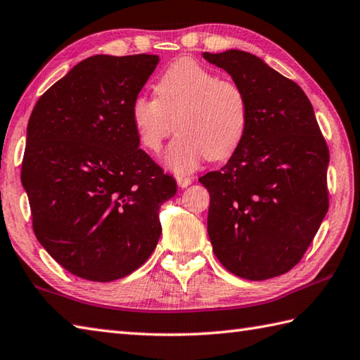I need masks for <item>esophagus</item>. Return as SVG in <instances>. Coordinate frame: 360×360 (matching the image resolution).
<instances>
[{"instance_id":"esophagus-1","label":"esophagus","mask_w":360,"mask_h":360,"mask_svg":"<svg viewBox=\"0 0 360 360\" xmlns=\"http://www.w3.org/2000/svg\"><path fill=\"white\" fill-rule=\"evenodd\" d=\"M176 181H178V186L182 188L188 187L193 182V179L190 178V176H176Z\"/></svg>"}]
</instances>
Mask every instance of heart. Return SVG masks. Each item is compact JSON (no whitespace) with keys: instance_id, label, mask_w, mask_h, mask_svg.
<instances>
[{"instance_id":"b5f03b06","label":"heart","mask_w":360,"mask_h":360,"mask_svg":"<svg viewBox=\"0 0 360 360\" xmlns=\"http://www.w3.org/2000/svg\"><path fill=\"white\" fill-rule=\"evenodd\" d=\"M154 98L139 95L131 120L143 150L159 153L173 129L178 136L165 153V165L174 173H190L209 158L231 156L248 124V104L242 87L220 79L193 59H179L154 82Z\"/></svg>"}]
</instances>
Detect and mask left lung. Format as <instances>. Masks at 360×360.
<instances>
[{"label": "left lung", "mask_w": 360, "mask_h": 360, "mask_svg": "<svg viewBox=\"0 0 360 360\" xmlns=\"http://www.w3.org/2000/svg\"><path fill=\"white\" fill-rule=\"evenodd\" d=\"M242 87L248 124L209 190L207 232L217 259L250 281L284 274L304 256L329 207V150L304 91L257 56L204 53Z\"/></svg>", "instance_id": "obj_1"}]
</instances>
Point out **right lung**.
I'll use <instances>...</instances> for the list:
<instances>
[{"label": "right lung", "instance_id": "add662e5", "mask_svg": "<svg viewBox=\"0 0 360 360\" xmlns=\"http://www.w3.org/2000/svg\"><path fill=\"white\" fill-rule=\"evenodd\" d=\"M158 63L154 54L91 56L32 109L21 164L32 229L75 276H128L159 242V207L178 186L140 150L131 120Z\"/></svg>", "mask_w": 360, "mask_h": 360}]
</instances>
